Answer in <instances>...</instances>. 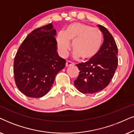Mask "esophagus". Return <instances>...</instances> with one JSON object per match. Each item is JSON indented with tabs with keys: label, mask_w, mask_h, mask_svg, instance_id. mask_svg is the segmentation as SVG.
Here are the masks:
<instances>
[{
	"label": "esophagus",
	"mask_w": 134,
	"mask_h": 134,
	"mask_svg": "<svg viewBox=\"0 0 134 134\" xmlns=\"http://www.w3.org/2000/svg\"><path fill=\"white\" fill-rule=\"evenodd\" d=\"M72 65H74V64L72 62L69 61V60H67V61H66V64H65L66 67H69V66Z\"/></svg>",
	"instance_id": "34e87169"
}]
</instances>
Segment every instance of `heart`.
I'll return each instance as SVG.
<instances>
[{
    "mask_svg": "<svg viewBox=\"0 0 134 134\" xmlns=\"http://www.w3.org/2000/svg\"><path fill=\"white\" fill-rule=\"evenodd\" d=\"M103 35L100 30L90 25L75 23L67 28L65 32H59L56 40L58 50L62 57H66L73 43L74 56L84 60L93 59L100 49Z\"/></svg>",
    "mask_w": 134,
    "mask_h": 134,
    "instance_id": "b5f03b06",
    "label": "heart"
}]
</instances>
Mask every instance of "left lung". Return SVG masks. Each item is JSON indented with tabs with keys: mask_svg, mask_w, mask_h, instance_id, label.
I'll return each mask as SVG.
<instances>
[{
	"mask_svg": "<svg viewBox=\"0 0 134 134\" xmlns=\"http://www.w3.org/2000/svg\"><path fill=\"white\" fill-rule=\"evenodd\" d=\"M103 35V42L97 54L88 61L76 64L80 70L74 85L83 94H94L109 85L117 69L118 47L107 29L98 25Z\"/></svg>",
	"mask_w": 134,
	"mask_h": 134,
	"instance_id": "8db88e82",
	"label": "left lung"
}]
</instances>
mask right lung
<instances>
[{
    "label": "right lung",
    "instance_id": "1",
    "mask_svg": "<svg viewBox=\"0 0 134 134\" xmlns=\"http://www.w3.org/2000/svg\"><path fill=\"white\" fill-rule=\"evenodd\" d=\"M56 31L50 24L35 29L19 47L15 57L13 74L20 91L32 98L46 95L66 60L57 52Z\"/></svg>",
    "mask_w": 134,
    "mask_h": 134
}]
</instances>
